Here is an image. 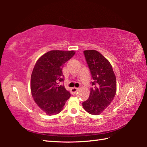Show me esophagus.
I'll return each instance as SVG.
<instances>
[{"label": "esophagus", "mask_w": 147, "mask_h": 147, "mask_svg": "<svg viewBox=\"0 0 147 147\" xmlns=\"http://www.w3.org/2000/svg\"><path fill=\"white\" fill-rule=\"evenodd\" d=\"M78 88H72L71 89V94H75L77 91H78Z\"/></svg>", "instance_id": "obj_1"}]
</instances>
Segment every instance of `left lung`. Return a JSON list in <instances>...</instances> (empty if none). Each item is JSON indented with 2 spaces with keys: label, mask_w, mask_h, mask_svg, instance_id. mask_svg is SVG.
<instances>
[{
  "label": "left lung",
  "mask_w": 147,
  "mask_h": 147,
  "mask_svg": "<svg viewBox=\"0 0 147 147\" xmlns=\"http://www.w3.org/2000/svg\"><path fill=\"white\" fill-rule=\"evenodd\" d=\"M90 70L93 88L89 98L82 103L85 110L91 115L100 114L113 100L116 94V77L111 65L105 57L94 50L84 51Z\"/></svg>",
  "instance_id": "1"
}]
</instances>
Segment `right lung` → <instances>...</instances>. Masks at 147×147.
<instances>
[{"label": "right lung", "mask_w": 147, "mask_h": 147, "mask_svg": "<svg viewBox=\"0 0 147 147\" xmlns=\"http://www.w3.org/2000/svg\"><path fill=\"white\" fill-rule=\"evenodd\" d=\"M75 52L51 51L38 59L31 75L30 89L35 102L47 115H54L63 109L71 96L64 86L62 68Z\"/></svg>", "instance_id": "1"}]
</instances>
